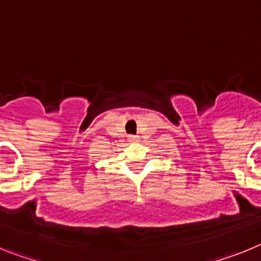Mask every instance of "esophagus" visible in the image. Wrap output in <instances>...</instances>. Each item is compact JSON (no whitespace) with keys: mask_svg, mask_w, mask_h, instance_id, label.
Masks as SVG:
<instances>
[{"mask_svg":"<svg viewBox=\"0 0 261 261\" xmlns=\"http://www.w3.org/2000/svg\"><path fill=\"white\" fill-rule=\"evenodd\" d=\"M128 140H129V141H136V140H137V137H136V136H130Z\"/></svg>","mask_w":261,"mask_h":261,"instance_id":"34e87169","label":"esophagus"}]
</instances>
